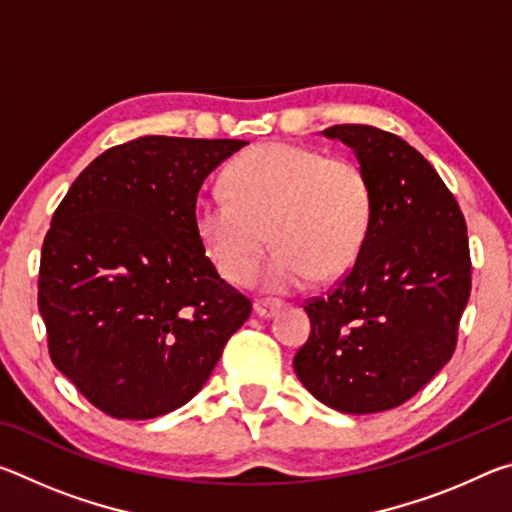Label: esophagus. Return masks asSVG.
I'll list each match as a JSON object with an SVG mask.
<instances>
[{
  "label": "esophagus",
  "mask_w": 512,
  "mask_h": 512,
  "mask_svg": "<svg viewBox=\"0 0 512 512\" xmlns=\"http://www.w3.org/2000/svg\"><path fill=\"white\" fill-rule=\"evenodd\" d=\"M282 307H284V302L273 300V298H262V300L255 302L257 316H262V318H273Z\"/></svg>",
  "instance_id": "obj_1"
}]
</instances>
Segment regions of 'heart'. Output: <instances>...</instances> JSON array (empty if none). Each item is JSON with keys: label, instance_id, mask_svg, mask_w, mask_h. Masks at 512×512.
Masks as SVG:
<instances>
[{"label": "heart", "instance_id": "heart-1", "mask_svg": "<svg viewBox=\"0 0 512 512\" xmlns=\"http://www.w3.org/2000/svg\"><path fill=\"white\" fill-rule=\"evenodd\" d=\"M223 187L225 196L196 203V235L232 284L253 280L273 239L277 250L264 271L271 291L348 273L375 210L372 183L359 162L296 144L246 151L225 171Z\"/></svg>", "mask_w": 512, "mask_h": 512}]
</instances>
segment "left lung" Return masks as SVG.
Segmentation results:
<instances>
[{
  "mask_svg": "<svg viewBox=\"0 0 512 512\" xmlns=\"http://www.w3.org/2000/svg\"><path fill=\"white\" fill-rule=\"evenodd\" d=\"M323 133L357 153L375 210L357 262L305 302L311 334L293 370L329 409L379 413L452 359L472 289L467 225L438 171L402 137L366 124Z\"/></svg>",
  "mask_w": 512,
  "mask_h": 512,
  "instance_id": "1",
  "label": "left lung"
}]
</instances>
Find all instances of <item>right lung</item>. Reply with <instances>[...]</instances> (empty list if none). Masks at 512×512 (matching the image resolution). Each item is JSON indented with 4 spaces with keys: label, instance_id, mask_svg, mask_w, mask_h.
Masks as SVG:
<instances>
[{
    "label": "right lung",
    "instance_id": "obj_1",
    "mask_svg": "<svg viewBox=\"0 0 512 512\" xmlns=\"http://www.w3.org/2000/svg\"><path fill=\"white\" fill-rule=\"evenodd\" d=\"M244 144L137 137L92 160L56 207L38 275L49 357L112 418L187 404L253 311L194 228L207 173Z\"/></svg>",
    "mask_w": 512,
    "mask_h": 512
}]
</instances>
